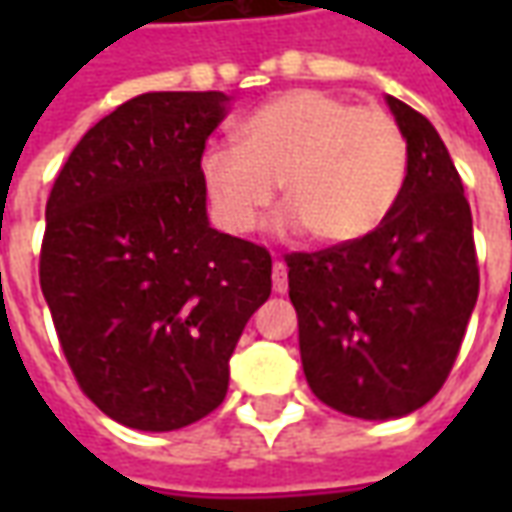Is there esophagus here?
Returning a JSON list of instances; mask_svg holds the SVG:
<instances>
[{
    "mask_svg": "<svg viewBox=\"0 0 512 512\" xmlns=\"http://www.w3.org/2000/svg\"><path fill=\"white\" fill-rule=\"evenodd\" d=\"M271 279H274V293H288V266L279 257L271 268Z\"/></svg>",
    "mask_w": 512,
    "mask_h": 512,
    "instance_id": "1",
    "label": "esophagus"
}]
</instances>
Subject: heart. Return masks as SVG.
<instances>
[{"mask_svg": "<svg viewBox=\"0 0 512 512\" xmlns=\"http://www.w3.org/2000/svg\"><path fill=\"white\" fill-rule=\"evenodd\" d=\"M238 145H211L200 180L213 222L246 235L277 197L282 230H310L321 244H351L395 208L406 180V136L376 106L326 90H288L238 126Z\"/></svg>", "mask_w": 512, "mask_h": 512, "instance_id": "obj_1", "label": "heart"}]
</instances>
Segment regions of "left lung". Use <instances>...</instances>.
Wrapping results in <instances>:
<instances>
[{
	"label": "left lung",
	"mask_w": 512,
	"mask_h": 512,
	"mask_svg": "<svg viewBox=\"0 0 512 512\" xmlns=\"http://www.w3.org/2000/svg\"><path fill=\"white\" fill-rule=\"evenodd\" d=\"M386 104L408 156L395 208L359 241L285 255L307 384L359 419L406 417L439 392L480 290L472 211L447 147L417 109Z\"/></svg>",
	"instance_id": "obj_1"
}]
</instances>
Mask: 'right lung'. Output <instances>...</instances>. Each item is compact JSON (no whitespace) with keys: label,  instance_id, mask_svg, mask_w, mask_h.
<instances>
[{"label":"right lung","instance_id":"1","mask_svg":"<svg viewBox=\"0 0 512 512\" xmlns=\"http://www.w3.org/2000/svg\"><path fill=\"white\" fill-rule=\"evenodd\" d=\"M224 93H145L73 147L46 202L40 290L106 417L178 430L222 406L230 356L271 296L266 246L208 224L200 158Z\"/></svg>","mask_w":512,"mask_h":512}]
</instances>
